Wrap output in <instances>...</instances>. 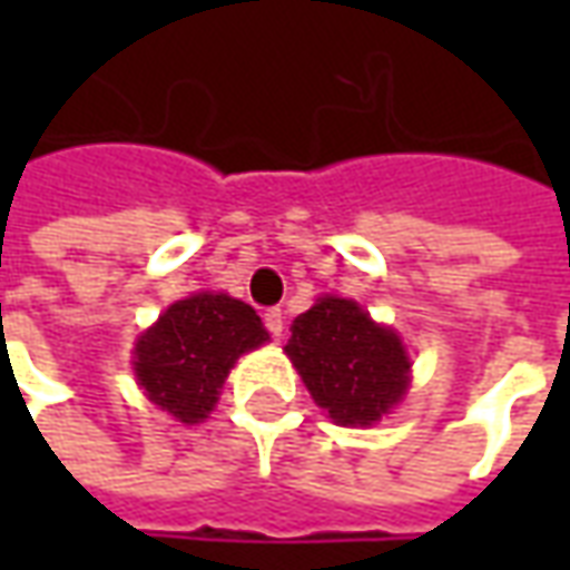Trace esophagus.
<instances>
[{
    "instance_id": "obj_1",
    "label": "esophagus",
    "mask_w": 570,
    "mask_h": 570,
    "mask_svg": "<svg viewBox=\"0 0 570 570\" xmlns=\"http://www.w3.org/2000/svg\"><path fill=\"white\" fill-rule=\"evenodd\" d=\"M265 330H268L272 335L284 333V311L281 308L265 311Z\"/></svg>"
}]
</instances>
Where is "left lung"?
<instances>
[{"label": "left lung", "instance_id": "obj_1", "mask_svg": "<svg viewBox=\"0 0 570 570\" xmlns=\"http://www.w3.org/2000/svg\"><path fill=\"white\" fill-rule=\"evenodd\" d=\"M286 354L314 403L342 428L379 421L406 394V347L351 298L323 296L298 314Z\"/></svg>", "mask_w": 570, "mask_h": 570}]
</instances>
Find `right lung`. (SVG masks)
<instances>
[{"label":"right lung","instance_id":"obj_1","mask_svg":"<svg viewBox=\"0 0 570 570\" xmlns=\"http://www.w3.org/2000/svg\"><path fill=\"white\" fill-rule=\"evenodd\" d=\"M262 342L268 333L249 305L225 293H198L170 305L142 335L134 370L155 406L198 424L210 415L235 360Z\"/></svg>","mask_w":570,"mask_h":570}]
</instances>
